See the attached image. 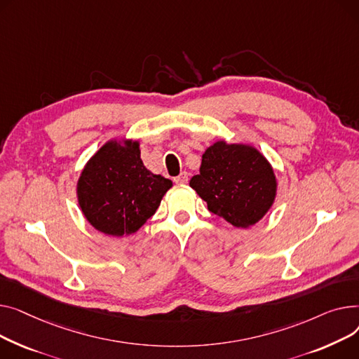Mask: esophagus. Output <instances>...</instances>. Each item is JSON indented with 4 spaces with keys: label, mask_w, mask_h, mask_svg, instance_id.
Returning <instances> with one entry per match:
<instances>
[{
    "label": "esophagus",
    "mask_w": 359,
    "mask_h": 359,
    "mask_svg": "<svg viewBox=\"0 0 359 359\" xmlns=\"http://www.w3.org/2000/svg\"><path fill=\"white\" fill-rule=\"evenodd\" d=\"M174 182H175V184H181V185H182V184H187V182H188V174H187L185 171L181 172L178 177L174 178Z\"/></svg>",
    "instance_id": "1"
}]
</instances>
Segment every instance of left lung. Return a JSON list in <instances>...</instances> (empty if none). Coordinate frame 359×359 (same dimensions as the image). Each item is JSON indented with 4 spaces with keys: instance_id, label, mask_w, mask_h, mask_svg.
<instances>
[{
    "instance_id": "8db88e82",
    "label": "left lung",
    "mask_w": 359,
    "mask_h": 359,
    "mask_svg": "<svg viewBox=\"0 0 359 359\" xmlns=\"http://www.w3.org/2000/svg\"><path fill=\"white\" fill-rule=\"evenodd\" d=\"M189 187L210 212L243 229L258 223L277 196V178L266 158L254 146L224 140L207 147Z\"/></svg>"
}]
</instances>
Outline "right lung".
Here are the masks:
<instances>
[{"label": "right lung", "instance_id": "obj_1", "mask_svg": "<svg viewBox=\"0 0 359 359\" xmlns=\"http://www.w3.org/2000/svg\"><path fill=\"white\" fill-rule=\"evenodd\" d=\"M172 181L146 170L139 142L109 140L87 162L76 184L78 203L94 229L121 238L158 210Z\"/></svg>", "mask_w": 359, "mask_h": 359}]
</instances>
